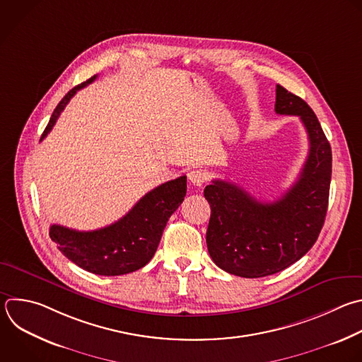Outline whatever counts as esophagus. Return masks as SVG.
Returning <instances> with one entry per match:
<instances>
[{
  "mask_svg": "<svg viewBox=\"0 0 362 362\" xmlns=\"http://www.w3.org/2000/svg\"><path fill=\"white\" fill-rule=\"evenodd\" d=\"M187 177H189V182L194 186H202L204 182H206V173L199 170V169H193L187 173Z\"/></svg>",
  "mask_w": 362,
  "mask_h": 362,
  "instance_id": "1",
  "label": "esophagus"
}]
</instances>
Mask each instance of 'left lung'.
I'll return each mask as SVG.
<instances>
[{
  "label": "left lung",
  "mask_w": 362,
  "mask_h": 362,
  "mask_svg": "<svg viewBox=\"0 0 362 362\" xmlns=\"http://www.w3.org/2000/svg\"><path fill=\"white\" fill-rule=\"evenodd\" d=\"M276 113L300 116L310 151L297 182L274 203H262L226 180L206 186L211 214L207 250L221 270L246 279L276 274L300 260L317 242L324 226L331 146L313 109L281 85L276 86Z\"/></svg>",
  "instance_id": "left-lung-1"
}]
</instances>
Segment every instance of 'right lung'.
Here are the masks:
<instances>
[{
  "label": "right lung",
  "mask_w": 362,
  "mask_h": 362,
  "mask_svg": "<svg viewBox=\"0 0 362 362\" xmlns=\"http://www.w3.org/2000/svg\"><path fill=\"white\" fill-rule=\"evenodd\" d=\"M96 75L72 88L55 107L41 141L51 132L61 112L76 90L93 82ZM186 196V176L169 180L146 193L122 218L106 227L79 231L59 224L49 235L61 253L78 267L99 276H122L146 266L153 257L169 217Z\"/></svg>",
  "instance_id": "obj_1"
}]
</instances>
